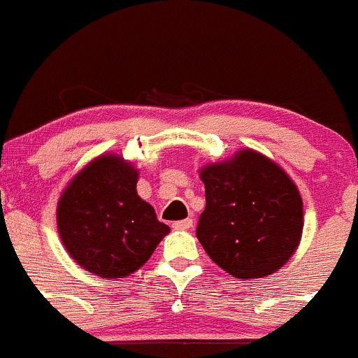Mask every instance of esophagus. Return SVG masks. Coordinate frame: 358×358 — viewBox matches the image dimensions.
Here are the masks:
<instances>
[{
    "label": "esophagus",
    "instance_id": "esophagus-1",
    "mask_svg": "<svg viewBox=\"0 0 358 358\" xmlns=\"http://www.w3.org/2000/svg\"><path fill=\"white\" fill-rule=\"evenodd\" d=\"M192 227V220L190 218H185V220H178L173 224V229H176V231H187V229Z\"/></svg>",
    "mask_w": 358,
    "mask_h": 358
}]
</instances>
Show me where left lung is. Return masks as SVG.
<instances>
[{
	"label": "left lung",
	"instance_id": "obj_1",
	"mask_svg": "<svg viewBox=\"0 0 358 358\" xmlns=\"http://www.w3.org/2000/svg\"><path fill=\"white\" fill-rule=\"evenodd\" d=\"M206 208L196 236L234 278H264L289 262L304 227L297 185L269 157L243 148L199 169Z\"/></svg>",
	"mask_w": 358,
	"mask_h": 358
}]
</instances>
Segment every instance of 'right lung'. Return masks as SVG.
I'll return each instance as SVG.
<instances>
[{
	"mask_svg": "<svg viewBox=\"0 0 358 358\" xmlns=\"http://www.w3.org/2000/svg\"><path fill=\"white\" fill-rule=\"evenodd\" d=\"M140 171L101 154L71 178L57 203V231L73 260L101 278L138 271L169 232L136 192Z\"/></svg>",
	"mask_w": 358,
	"mask_h": 358,
	"instance_id": "obj_1",
	"label": "right lung"
}]
</instances>
